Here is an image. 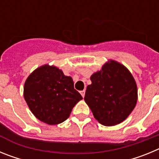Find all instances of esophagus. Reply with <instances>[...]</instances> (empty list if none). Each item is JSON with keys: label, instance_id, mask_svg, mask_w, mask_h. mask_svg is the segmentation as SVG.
Masks as SVG:
<instances>
[{"label": "esophagus", "instance_id": "34e87169", "mask_svg": "<svg viewBox=\"0 0 159 159\" xmlns=\"http://www.w3.org/2000/svg\"><path fill=\"white\" fill-rule=\"evenodd\" d=\"M80 93L81 94L82 97H83V98H84V95H85V90H83V91H80Z\"/></svg>", "mask_w": 159, "mask_h": 159}]
</instances>
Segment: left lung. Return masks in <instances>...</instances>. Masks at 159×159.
Instances as JSON below:
<instances>
[{
	"label": "left lung",
	"instance_id": "left-lung-1",
	"mask_svg": "<svg viewBox=\"0 0 159 159\" xmlns=\"http://www.w3.org/2000/svg\"><path fill=\"white\" fill-rule=\"evenodd\" d=\"M84 101L99 123L115 126L122 123L135 107L137 84L127 67L116 60L105 63L91 76Z\"/></svg>",
	"mask_w": 159,
	"mask_h": 159
}]
</instances>
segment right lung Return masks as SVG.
I'll return each mask as SVG.
<instances>
[{
  "instance_id": "right-lung-1",
  "label": "right lung",
  "mask_w": 159,
  "mask_h": 159,
  "mask_svg": "<svg viewBox=\"0 0 159 159\" xmlns=\"http://www.w3.org/2000/svg\"><path fill=\"white\" fill-rule=\"evenodd\" d=\"M24 98L32 113L48 125L65 121L83 99L74 88L71 77L48 64L37 67L29 75L24 86Z\"/></svg>"
}]
</instances>
